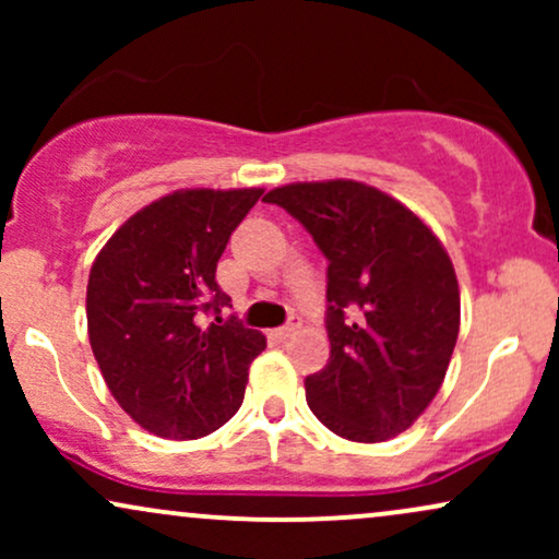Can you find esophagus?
Returning <instances> with one entry per match:
<instances>
[{
  "mask_svg": "<svg viewBox=\"0 0 559 559\" xmlns=\"http://www.w3.org/2000/svg\"><path fill=\"white\" fill-rule=\"evenodd\" d=\"M299 329H301V320L297 316H292V318H288V323L281 325V329H278V336L288 338V336H294V333H297Z\"/></svg>",
  "mask_w": 559,
  "mask_h": 559,
  "instance_id": "esophagus-1",
  "label": "esophagus"
}]
</instances>
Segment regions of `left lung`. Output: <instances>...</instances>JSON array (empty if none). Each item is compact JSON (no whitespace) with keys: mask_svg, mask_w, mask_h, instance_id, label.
Segmentation results:
<instances>
[{"mask_svg":"<svg viewBox=\"0 0 559 559\" xmlns=\"http://www.w3.org/2000/svg\"><path fill=\"white\" fill-rule=\"evenodd\" d=\"M329 260L331 357L305 378L333 433L376 444L407 431L444 381L460 333V288L433 230L394 197L357 181L267 191Z\"/></svg>","mask_w":559,"mask_h":559,"instance_id":"8db88e82","label":"left lung"}]
</instances>
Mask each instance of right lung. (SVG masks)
Returning a JSON list of instances; mask_svg holds the SVG:
<instances>
[{
	"instance_id": "obj_1",
	"label": "right lung",
	"mask_w": 559,
	"mask_h": 559,
	"mask_svg": "<svg viewBox=\"0 0 559 559\" xmlns=\"http://www.w3.org/2000/svg\"><path fill=\"white\" fill-rule=\"evenodd\" d=\"M262 189H181L146 204L96 254L88 342L120 407L163 439H199L236 415L265 336L221 318L215 271Z\"/></svg>"
}]
</instances>
